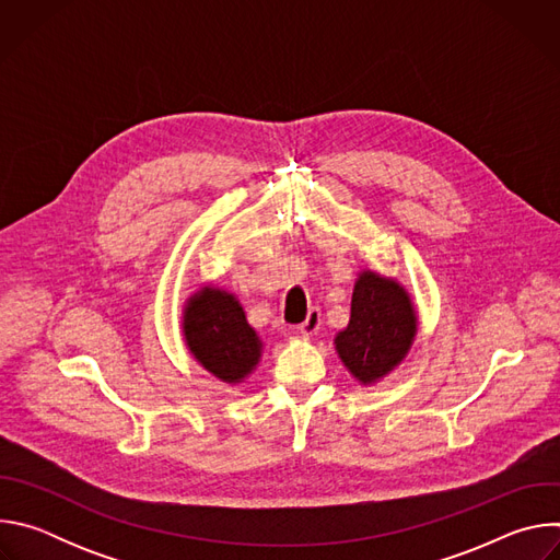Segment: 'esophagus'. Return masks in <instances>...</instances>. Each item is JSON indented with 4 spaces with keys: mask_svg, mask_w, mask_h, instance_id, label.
<instances>
[{
    "mask_svg": "<svg viewBox=\"0 0 560 560\" xmlns=\"http://www.w3.org/2000/svg\"><path fill=\"white\" fill-rule=\"evenodd\" d=\"M318 328H322V310H318V307H310L307 318L299 326V330H301L303 337H312V335L318 332Z\"/></svg>",
    "mask_w": 560,
    "mask_h": 560,
    "instance_id": "34e87169",
    "label": "esophagus"
}]
</instances>
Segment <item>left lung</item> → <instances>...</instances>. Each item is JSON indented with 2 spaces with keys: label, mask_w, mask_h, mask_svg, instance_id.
I'll use <instances>...</instances> for the list:
<instances>
[{
  "label": "left lung",
  "mask_w": 560,
  "mask_h": 560,
  "mask_svg": "<svg viewBox=\"0 0 560 560\" xmlns=\"http://www.w3.org/2000/svg\"><path fill=\"white\" fill-rule=\"evenodd\" d=\"M415 332L417 316L404 288L363 272L354 285L350 324L337 337V352L359 381L372 383L406 357Z\"/></svg>",
  "instance_id": "8db88e82"
}]
</instances>
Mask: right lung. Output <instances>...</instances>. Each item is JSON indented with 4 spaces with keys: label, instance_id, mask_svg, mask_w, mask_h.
Returning <instances> with one entry per match:
<instances>
[{
    "label": "right lung",
    "instance_id": "obj_1",
    "mask_svg": "<svg viewBox=\"0 0 560 560\" xmlns=\"http://www.w3.org/2000/svg\"><path fill=\"white\" fill-rule=\"evenodd\" d=\"M184 332L199 363L228 383L242 381L261 354V343L248 326L242 305L221 290L206 288L190 299Z\"/></svg>",
    "mask_w": 560,
    "mask_h": 560
}]
</instances>
